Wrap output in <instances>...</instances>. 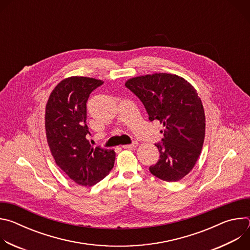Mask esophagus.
Masks as SVG:
<instances>
[{
	"label": "esophagus",
	"instance_id": "esophagus-1",
	"mask_svg": "<svg viewBox=\"0 0 250 250\" xmlns=\"http://www.w3.org/2000/svg\"><path fill=\"white\" fill-rule=\"evenodd\" d=\"M136 146H137V142H132L131 145L123 146V148H124V149H130V148H133V147H136Z\"/></svg>",
	"mask_w": 250,
	"mask_h": 250
}]
</instances>
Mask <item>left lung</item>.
<instances>
[{"label": "left lung", "mask_w": 250, "mask_h": 250, "mask_svg": "<svg viewBox=\"0 0 250 250\" xmlns=\"http://www.w3.org/2000/svg\"><path fill=\"white\" fill-rule=\"evenodd\" d=\"M125 85L145 104L149 120L164 127L161 145H155L159 160L150 173L166 182L181 180L195 166L205 139V111L197 90L169 73L133 77Z\"/></svg>", "instance_id": "1"}]
</instances>
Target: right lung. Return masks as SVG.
<instances>
[{"label": "right lung", "instance_id": "right-lung-1", "mask_svg": "<svg viewBox=\"0 0 250 250\" xmlns=\"http://www.w3.org/2000/svg\"><path fill=\"white\" fill-rule=\"evenodd\" d=\"M104 83L95 78L72 76L52 90L45 106V133L57 166L81 186H93L108 176L116 152L92 147L87 134L86 103L92 91Z\"/></svg>", "mask_w": 250, "mask_h": 250}]
</instances>
